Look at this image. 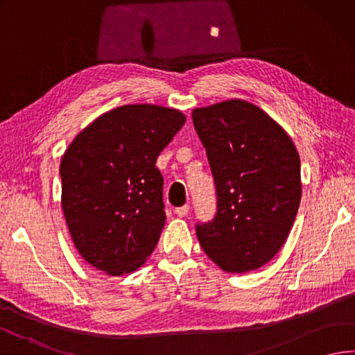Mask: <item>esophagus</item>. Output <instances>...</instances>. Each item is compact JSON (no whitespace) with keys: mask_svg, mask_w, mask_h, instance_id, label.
I'll return each instance as SVG.
<instances>
[{"mask_svg":"<svg viewBox=\"0 0 355 355\" xmlns=\"http://www.w3.org/2000/svg\"><path fill=\"white\" fill-rule=\"evenodd\" d=\"M189 210H190L189 205H182V207H178V209L175 210V213H176L179 218H184V216L189 215Z\"/></svg>","mask_w":355,"mask_h":355,"instance_id":"1","label":"esophagus"}]
</instances>
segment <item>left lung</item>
<instances>
[{
	"label": "left lung",
	"mask_w": 355,
	"mask_h": 355,
	"mask_svg": "<svg viewBox=\"0 0 355 355\" xmlns=\"http://www.w3.org/2000/svg\"><path fill=\"white\" fill-rule=\"evenodd\" d=\"M209 159L216 215L196 224L199 244L225 272H249L277 255L302 199L300 156L275 120L245 100L193 111Z\"/></svg>",
	"instance_id": "obj_1"
}]
</instances>
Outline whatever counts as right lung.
Returning a JSON list of instances; mask_svg holds the SVG:
<instances>
[{
  "instance_id": "obj_1",
  "label": "right lung",
  "mask_w": 355,
  "mask_h": 355,
  "mask_svg": "<svg viewBox=\"0 0 355 355\" xmlns=\"http://www.w3.org/2000/svg\"><path fill=\"white\" fill-rule=\"evenodd\" d=\"M185 123L182 112L125 105L96 119L60 164L62 207L77 250L108 275L136 270L165 225L156 160Z\"/></svg>"
}]
</instances>
